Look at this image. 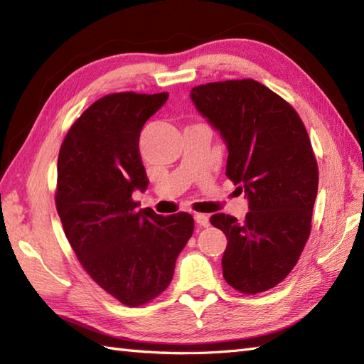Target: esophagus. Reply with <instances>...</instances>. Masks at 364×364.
Returning <instances> with one entry per match:
<instances>
[{
  "label": "esophagus",
  "mask_w": 364,
  "mask_h": 364,
  "mask_svg": "<svg viewBox=\"0 0 364 364\" xmlns=\"http://www.w3.org/2000/svg\"><path fill=\"white\" fill-rule=\"evenodd\" d=\"M194 219H196L198 227H208V225H210V218H208L206 214H196Z\"/></svg>",
  "instance_id": "34e87169"
}]
</instances>
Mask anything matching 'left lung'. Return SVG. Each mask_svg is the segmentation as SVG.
Returning <instances> with one entry per match:
<instances>
[{
  "instance_id": "1",
  "label": "left lung",
  "mask_w": 364,
  "mask_h": 364,
  "mask_svg": "<svg viewBox=\"0 0 364 364\" xmlns=\"http://www.w3.org/2000/svg\"><path fill=\"white\" fill-rule=\"evenodd\" d=\"M191 100L227 144V176L244 191V222L214 214L225 233L223 278L244 294L283 282L296 266L311 230L318 162L294 107L253 80L202 84Z\"/></svg>"
}]
</instances>
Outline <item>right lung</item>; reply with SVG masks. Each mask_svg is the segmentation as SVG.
Instances as JSON below:
<instances>
[{"label":"right lung","instance_id":"1","mask_svg":"<svg viewBox=\"0 0 364 364\" xmlns=\"http://www.w3.org/2000/svg\"><path fill=\"white\" fill-rule=\"evenodd\" d=\"M168 94L123 92L100 98L68 131L58 158L56 208L86 272L123 305L150 301L172 282L194 231L188 213L137 210L149 186L139 153L142 127Z\"/></svg>","mask_w":364,"mask_h":364}]
</instances>
